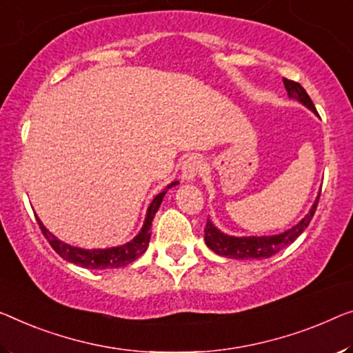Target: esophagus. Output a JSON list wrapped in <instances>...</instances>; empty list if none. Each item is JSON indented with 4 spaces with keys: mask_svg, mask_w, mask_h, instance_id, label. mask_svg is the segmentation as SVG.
Segmentation results:
<instances>
[{
    "mask_svg": "<svg viewBox=\"0 0 353 353\" xmlns=\"http://www.w3.org/2000/svg\"><path fill=\"white\" fill-rule=\"evenodd\" d=\"M203 168V159L198 155H192L182 163V177L185 181H194L199 176Z\"/></svg>",
    "mask_w": 353,
    "mask_h": 353,
    "instance_id": "34e87169",
    "label": "esophagus"
}]
</instances>
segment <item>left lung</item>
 <instances>
[{"label": "left lung", "mask_w": 353, "mask_h": 353, "mask_svg": "<svg viewBox=\"0 0 353 353\" xmlns=\"http://www.w3.org/2000/svg\"><path fill=\"white\" fill-rule=\"evenodd\" d=\"M283 85H285L287 92L292 98H296L298 101H301L304 106H307L312 112H317L312 99L309 98V94L301 87V83L283 77ZM319 199H320V194L319 198L315 199L311 212H309L306 217L296 225V227H293L292 230H288L282 234L261 236V238H233V236L220 233V231L215 228L214 225L210 223V220L208 219L206 227H204V241H206L209 249H212L215 254L228 256V259H236V260L270 259V256L276 255L279 250H282L283 247L292 244L293 241H296L298 236L307 228V225L311 223V220L315 214V209H317Z\"/></svg>", "instance_id": "1"}]
</instances>
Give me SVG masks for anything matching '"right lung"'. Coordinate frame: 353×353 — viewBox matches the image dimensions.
<instances>
[{"label":"right lung","instance_id":"right-lung-1","mask_svg":"<svg viewBox=\"0 0 353 353\" xmlns=\"http://www.w3.org/2000/svg\"><path fill=\"white\" fill-rule=\"evenodd\" d=\"M172 185H177V182H172L171 185H168L165 190L154 198V201H152V204L149 206V210H147V217L141 233L136 236L131 243L120 247H112V249L88 250V249H79V247L68 245L65 243H61L60 239H57L49 230H46V227L41 223V220L38 217H36V220H38L42 234H44L46 239L49 241L52 249H54L63 260L74 263V265H79L82 268H90V270H108V268L126 266L130 265L131 261L139 259V256L145 252L150 241V234H152L150 233L152 220H154L155 212L160 208L166 190L168 188H171Z\"/></svg>","mask_w":353,"mask_h":353}]
</instances>
